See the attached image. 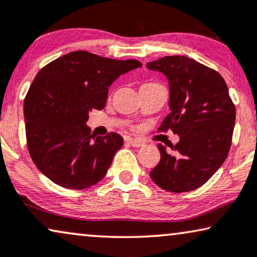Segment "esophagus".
I'll list each match as a JSON object with an SVG mask.
<instances>
[{"label": "esophagus", "mask_w": 257, "mask_h": 257, "mask_svg": "<svg viewBox=\"0 0 257 257\" xmlns=\"http://www.w3.org/2000/svg\"><path fill=\"white\" fill-rule=\"evenodd\" d=\"M128 142L133 146V147H142V146L145 145V142L139 139H129Z\"/></svg>", "instance_id": "obj_1"}]
</instances>
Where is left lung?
I'll use <instances>...</instances> for the list:
<instances>
[{
	"mask_svg": "<svg viewBox=\"0 0 257 257\" xmlns=\"http://www.w3.org/2000/svg\"><path fill=\"white\" fill-rule=\"evenodd\" d=\"M167 77L171 112L159 131L171 129L179 142L158 145L160 162L151 178L168 192H188L204 185L225 161L231 146L236 109L217 71L184 56L147 63Z\"/></svg>",
	"mask_w": 257,
	"mask_h": 257,
	"instance_id": "obj_1",
	"label": "left lung"
}]
</instances>
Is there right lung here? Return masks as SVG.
Wrapping results in <instances>:
<instances>
[{
  "mask_svg": "<svg viewBox=\"0 0 257 257\" xmlns=\"http://www.w3.org/2000/svg\"><path fill=\"white\" fill-rule=\"evenodd\" d=\"M141 66L135 59L76 51L39 71L26 95L24 115L28 152L42 174L71 190L104 178L123 139L116 133L91 134L89 112L104 108L109 86L121 74Z\"/></svg>",
  "mask_w": 257,
  "mask_h": 257,
  "instance_id": "right-lung-1",
  "label": "right lung"
}]
</instances>
